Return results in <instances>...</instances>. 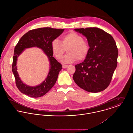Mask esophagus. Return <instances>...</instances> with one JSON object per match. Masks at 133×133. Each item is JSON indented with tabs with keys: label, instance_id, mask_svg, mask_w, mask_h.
<instances>
[{
	"label": "esophagus",
	"instance_id": "esophagus-1",
	"mask_svg": "<svg viewBox=\"0 0 133 133\" xmlns=\"http://www.w3.org/2000/svg\"><path fill=\"white\" fill-rule=\"evenodd\" d=\"M68 65H65V64H62V68H63V69H65V68H68Z\"/></svg>",
	"mask_w": 133,
	"mask_h": 133
}]
</instances>
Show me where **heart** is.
<instances>
[{"label": "heart", "mask_w": 133, "mask_h": 133, "mask_svg": "<svg viewBox=\"0 0 133 133\" xmlns=\"http://www.w3.org/2000/svg\"><path fill=\"white\" fill-rule=\"evenodd\" d=\"M67 54L62 59L64 63H72L77 60L84 59L87 57L90 46L89 44L83 40V37L75 32H71L63 36L62 41L55 39L52 42V51L57 59H60L64 55L66 50Z\"/></svg>", "instance_id": "heart-1"}]
</instances>
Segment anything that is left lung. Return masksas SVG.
I'll use <instances>...</instances> for the list:
<instances>
[{
  "label": "left lung",
  "mask_w": 133,
  "mask_h": 133,
  "mask_svg": "<svg viewBox=\"0 0 133 133\" xmlns=\"http://www.w3.org/2000/svg\"><path fill=\"white\" fill-rule=\"evenodd\" d=\"M74 30L87 38L90 50L84 60L75 65L73 79L78 87L87 92H101L109 85L117 65L116 42L110 34L99 28Z\"/></svg>",
  "instance_id": "8db88e82"
}]
</instances>
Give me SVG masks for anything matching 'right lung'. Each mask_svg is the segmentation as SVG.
Listing matches in <instances>:
<instances>
[{
    "mask_svg": "<svg viewBox=\"0 0 133 133\" xmlns=\"http://www.w3.org/2000/svg\"><path fill=\"white\" fill-rule=\"evenodd\" d=\"M64 30L51 28H39L29 31L20 38L14 50L12 72L15 78L16 86L22 93L33 98L40 97L47 93L54 85L62 66L53 56L52 42ZM34 47L42 49L47 56L50 62V69L45 80L40 85L33 87L28 86L22 82L17 71L16 65L18 57L25 49Z\"/></svg>",
    "mask_w": 133,
    "mask_h": 133,
    "instance_id": "1",
    "label": "right lung"
}]
</instances>
